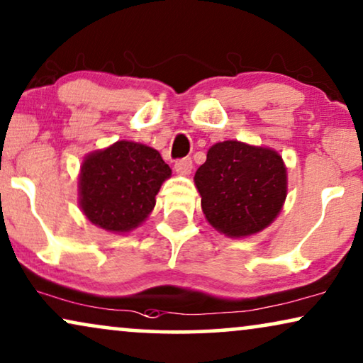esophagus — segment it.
I'll return each mask as SVG.
<instances>
[{"instance_id": "34e87169", "label": "esophagus", "mask_w": 363, "mask_h": 363, "mask_svg": "<svg viewBox=\"0 0 363 363\" xmlns=\"http://www.w3.org/2000/svg\"><path fill=\"white\" fill-rule=\"evenodd\" d=\"M174 167H176V171H177L179 174H182V176H187V174H191V171H192V161H191V157L177 159L176 164H174Z\"/></svg>"}]
</instances>
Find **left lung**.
<instances>
[{
  "label": "left lung",
  "mask_w": 363,
  "mask_h": 363,
  "mask_svg": "<svg viewBox=\"0 0 363 363\" xmlns=\"http://www.w3.org/2000/svg\"><path fill=\"white\" fill-rule=\"evenodd\" d=\"M206 219L230 238L262 230L282 209L287 174L272 149L217 143L194 176Z\"/></svg>",
  "instance_id": "8db88e82"
}]
</instances>
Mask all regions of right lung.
<instances>
[{"label": "right lung", "instance_id": "1", "mask_svg": "<svg viewBox=\"0 0 363 363\" xmlns=\"http://www.w3.org/2000/svg\"><path fill=\"white\" fill-rule=\"evenodd\" d=\"M169 176L171 167L156 149L118 141L83 162L81 209L101 229L128 232L152 211L159 187Z\"/></svg>", "mask_w": 363, "mask_h": 363}]
</instances>
